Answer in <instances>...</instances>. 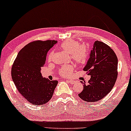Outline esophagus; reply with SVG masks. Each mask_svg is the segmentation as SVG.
<instances>
[{
    "label": "esophagus",
    "instance_id": "34e87169",
    "mask_svg": "<svg viewBox=\"0 0 131 131\" xmlns=\"http://www.w3.org/2000/svg\"><path fill=\"white\" fill-rule=\"evenodd\" d=\"M67 81L68 82L70 83H74V80H70V79H67Z\"/></svg>",
    "mask_w": 131,
    "mask_h": 131
}]
</instances>
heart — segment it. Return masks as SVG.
<instances>
[{
	"label": "heart",
	"instance_id": "obj_1",
	"mask_svg": "<svg viewBox=\"0 0 131 131\" xmlns=\"http://www.w3.org/2000/svg\"><path fill=\"white\" fill-rule=\"evenodd\" d=\"M60 48L70 53L71 58L79 64H83L86 62L89 56V49L85 45H79L77 41L68 40L60 45ZM52 52L49 54L48 58L51 59ZM74 66L72 64H66L61 68L59 72L62 76H69L72 73Z\"/></svg>",
	"mask_w": 131,
	"mask_h": 131
}]
</instances>
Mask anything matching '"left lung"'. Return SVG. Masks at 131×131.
Returning <instances> with one entry per match:
<instances>
[{
	"mask_svg": "<svg viewBox=\"0 0 131 131\" xmlns=\"http://www.w3.org/2000/svg\"><path fill=\"white\" fill-rule=\"evenodd\" d=\"M118 59L114 51L105 43L95 41L83 70L91 76L88 83L83 84L79 97L88 102L103 99L112 90L117 78Z\"/></svg>",
	"mask_w": 131,
	"mask_h": 131,
	"instance_id": "1",
	"label": "left lung"
}]
</instances>
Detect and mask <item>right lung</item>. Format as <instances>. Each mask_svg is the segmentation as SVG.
<instances>
[{
    "instance_id": "obj_1",
    "label": "right lung",
    "mask_w": 131,
    "mask_h": 131,
    "mask_svg": "<svg viewBox=\"0 0 131 131\" xmlns=\"http://www.w3.org/2000/svg\"><path fill=\"white\" fill-rule=\"evenodd\" d=\"M56 40L34 41L18 53L11 69L13 81L21 95L32 105H44L52 98L57 80L43 77L41 67L45 63L48 52Z\"/></svg>"
}]
</instances>
